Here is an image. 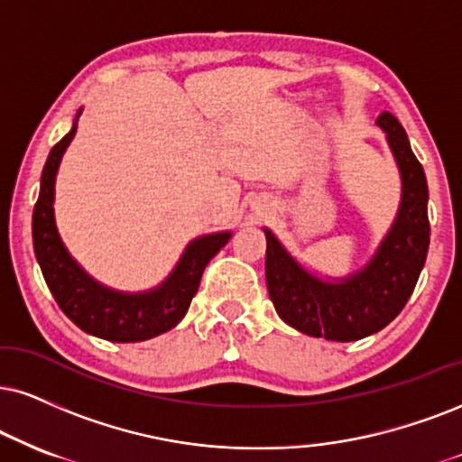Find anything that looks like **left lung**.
I'll use <instances>...</instances> for the list:
<instances>
[{"instance_id": "1", "label": "left lung", "mask_w": 462, "mask_h": 462, "mask_svg": "<svg viewBox=\"0 0 462 462\" xmlns=\"http://www.w3.org/2000/svg\"><path fill=\"white\" fill-rule=\"evenodd\" d=\"M385 133L401 173V203L390 231L364 267L343 278H321L265 231V281L278 317L315 338L351 343L383 329L411 298L430 242L429 186L401 122L383 111Z\"/></svg>"}]
</instances>
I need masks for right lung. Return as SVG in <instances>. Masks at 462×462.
Masks as SVG:
<instances>
[{
	"mask_svg": "<svg viewBox=\"0 0 462 462\" xmlns=\"http://www.w3.org/2000/svg\"><path fill=\"white\" fill-rule=\"evenodd\" d=\"M83 109L77 111L70 133L51 150L40 178V195L33 208V253L51 293L64 315L83 332L111 343H139L169 332L184 319L201 282L205 265L231 240V231L195 237L173 272L147 291L130 293L106 287L88 274L61 242L55 225V178L64 152L77 134Z\"/></svg>",
	"mask_w": 462,
	"mask_h": 462,
	"instance_id": "obj_1",
	"label": "right lung"
}]
</instances>
